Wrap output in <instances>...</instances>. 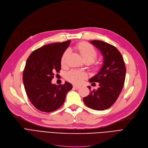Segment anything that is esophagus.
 <instances>
[{"instance_id": "esophagus-1", "label": "esophagus", "mask_w": 148, "mask_h": 148, "mask_svg": "<svg viewBox=\"0 0 148 148\" xmlns=\"http://www.w3.org/2000/svg\"><path fill=\"white\" fill-rule=\"evenodd\" d=\"M73 87L74 89H79L80 88V86H78V85H73Z\"/></svg>"}]
</instances>
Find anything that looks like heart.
<instances>
[{
	"label": "heart",
	"mask_w": 148,
	"mask_h": 148,
	"mask_svg": "<svg viewBox=\"0 0 148 148\" xmlns=\"http://www.w3.org/2000/svg\"><path fill=\"white\" fill-rule=\"evenodd\" d=\"M76 48L83 57V60L86 62H88L91 64L96 59L97 57V51L91 44L87 42H81L78 44ZM69 53L70 49H66L62 54L60 60L62 65H65ZM86 77L87 75L86 73L82 71L75 70H71L66 74V79L69 82L75 84L81 83Z\"/></svg>",
	"instance_id": "obj_1"
}]
</instances>
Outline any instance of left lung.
Listing matches in <instances>:
<instances>
[{"mask_svg":"<svg viewBox=\"0 0 148 148\" xmlns=\"http://www.w3.org/2000/svg\"><path fill=\"white\" fill-rule=\"evenodd\" d=\"M90 42L99 49L104 60L99 72L89 80L92 84L99 83V88L91 91L83 102L89 108L103 110L109 109L119 97L125 83L126 67L122 54L115 46L99 40ZM88 88L90 90L91 87Z\"/></svg>","mask_w":148,"mask_h":148,"instance_id":"8db88e82","label":"left lung"}]
</instances>
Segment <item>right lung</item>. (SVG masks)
<instances>
[{
	"label": "right lung",
	"mask_w": 148,
	"mask_h": 148,
	"mask_svg": "<svg viewBox=\"0 0 148 148\" xmlns=\"http://www.w3.org/2000/svg\"><path fill=\"white\" fill-rule=\"evenodd\" d=\"M70 40L49 44L34 51L29 55L23 73L25 91L33 105L40 111L51 112L60 107L72 85L51 83L56 72L61 69V57Z\"/></svg>",
	"instance_id": "1"
}]
</instances>
